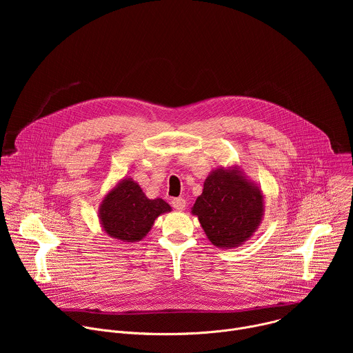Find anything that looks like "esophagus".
<instances>
[{"instance_id":"obj_1","label":"esophagus","mask_w":353,"mask_h":353,"mask_svg":"<svg viewBox=\"0 0 353 353\" xmlns=\"http://www.w3.org/2000/svg\"><path fill=\"white\" fill-rule=\"evenodd\" d=\"M172 207L177 211H183L185 208V199L184 198H173L172 199Z\"/></svg>"}]
</instances>
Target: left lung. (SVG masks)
I'll list each match as a JSON object with an SVG mask.
<instances>
[{
	"mask_svg": "<svg viewBox=\"0 0 353 353\" xmlns=\"http://www.w3.org/2000/svg\"><path fill=\"white\" fill-rule=\"evenodd\" d=\"M264 192L236 165L208 174L191 214L218 248L244 244L257 232L264 216Z\"/></svg>",
	"mask_w": 353,
	"mask_h": 353,
	"instance_id": "1",
	"label": "left lung"
}]
</instances>
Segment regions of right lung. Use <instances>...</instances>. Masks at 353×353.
<instances>
[{
    "label": "right lung",
    "mask_w": 353,
    "mask_h": 353,
    "mask_svg": "<svg viewBox=\"0 0 353 353\" xmlns=\"http://www.w3.org/2000/svg\"><path fill=\"white\" fill-rule=\"evenodd\" d=\"M170 211L166 201L149 199L137 181L124 177L102 198L99 221L112 239L135 243L149 233L158 216Z\"/></svg>",
    "instance_id": "1"
}]
</instances>
